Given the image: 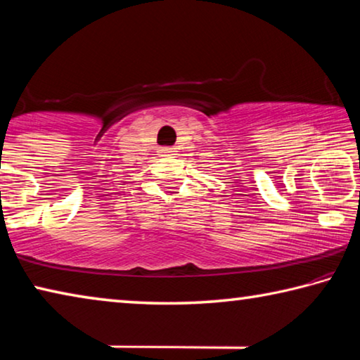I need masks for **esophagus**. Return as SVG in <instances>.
I'll list each match as a JSON object with an SVG mask.
<instances>
[{"label": "esophagus", "instance_id": "esophagus-1", "mask_svg": "<svg viewBox=\"0 0 360 360\" xmlns=\"http://www.w3.org/2000/svg\"><path fill=\"white\" fill-rule=\"evenodd\" d=\"M176 148H160L157 150V155L160 157H169V155H176Z\"/></svg>", "mask_w": 360, "mask_h": 360}]
</instances>
